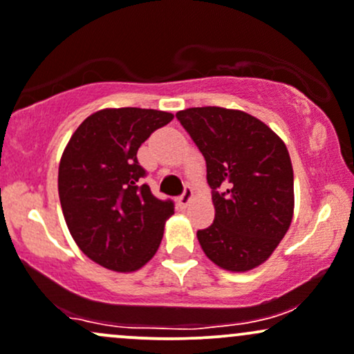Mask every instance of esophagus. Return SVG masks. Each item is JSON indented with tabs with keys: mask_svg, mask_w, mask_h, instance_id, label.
<instances>
[{
	"mask_svg": "<svg viewBox=\"0 0 354 354\" xmlns=\"http://www.w3.org/2000/svg\"><path fill=\"white\" fill-rule=\"evenodd\" d=\"M192 198H193V189H192V187H189V185H187V187H185V189H183V193H181L180 196H178V203H180V207H188V203L192 202Z\"/></svg>",
	"mask_w": 354,
	"mask_h": 354,
	"instance_id": "esophagus-1",
	"label": "esophagus"
}]
</instances>
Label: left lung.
<instances>
[{"mask_svg": "<svg viewBox=\"0 0 354 354\" xmlns=\"http://www.w3.org/2000/svg\"><path fill=\"white\" fill-rule=\"evenodd\" d=\"M176 118L207 162L215 218L196 232L203 252L229 271L259 266L293 215V167L283 140L239 110L202 106Z\"/></svg>", "mask_w": 354, "mask_h": 354, "instance_id": "obj_1", "label": "left lung"}]
</instances>
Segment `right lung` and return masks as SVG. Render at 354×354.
I'll return each mask as SVG.
<instances>
[{"instance_id":"1","label":"right lung","mask_w":354,"mask_h":354,"mask_svg":"<svg viewBox=\"0 0 354 354\" xmlns=\"http://www.w3.org/2000/svg\"><path fill=\"white\" fill-rule=\"evenodd\" d=\"M173 120L167 111L106 109L76 129L59 165V198L81 251L113 271H136L158 251L173 200L152 195L137 151Z\"/></svg>"}]
</instances>
